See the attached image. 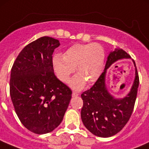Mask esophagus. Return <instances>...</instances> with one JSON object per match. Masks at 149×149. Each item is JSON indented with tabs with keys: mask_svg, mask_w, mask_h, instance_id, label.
Listing matches in <instances>:
<instances>
[{
	"mask_svg": "<svg viewBox=\"0 0 149 149\" xmlns=\"http://www.w3.org/2000/svg\"><path fill=\"white\" fill-rule=\"evenodd\" d=\"M72 96H73V97H78V96H79V94H78V93H76V91H73V93H72Z\"/></svg>",
	"mask_w": 149,
	"mask_h": 149,
	"instance_id": "obj_1",
	"label": "esophagus"
}]
</instances>
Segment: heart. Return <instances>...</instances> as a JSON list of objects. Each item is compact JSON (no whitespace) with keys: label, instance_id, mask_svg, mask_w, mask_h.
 I'll return each mask as SVG.
<instances>
[{"label":"heart","instance_id":"1","mask_svg":"<svg viewBox=\"0 0 149 149\" xmlns=\"http://www.w3.org/2000/svg\"><path fill=\"white\" fill-rule=\"evenodd\" d=\"M104 51L96 43L76 44L66 49L63 55L60 54L52 58V66L58 79L68 82L72 73L76 75L70 81V86L75 90L82 89L86 81L95 82L101 76L104 65Z\"/></svg>","mask_w":149,"mask_h":149}]
</instances>
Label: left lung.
Returning a JSON list of instances; mask_svg holds the SVG:
<instances>
[{
	"label": "left lung",
	"instance_id": "1",
	"mask_svg": "<svg viewBox=\"0 0 149 149\" xmlns=\"http://www.w3.org/2000/svg\"><path fill=\"white\" fill-rule=\"evenodd\" d=\"M130 58L131 57L125 51L119 47L110 51L103 73L90 89L82 93V122L87 130L95 136L108 138L117 134L131 116L139 85V74L134 61H132L135 67L134 81L125 97H114L106 84L107 69L118 61Z\"/></svg>",
	"mask_w": 149,
	"mask_h": 149
}]
</instances>
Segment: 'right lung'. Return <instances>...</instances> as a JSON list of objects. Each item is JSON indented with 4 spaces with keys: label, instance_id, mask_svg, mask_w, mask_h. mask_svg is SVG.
Instances as JSON below:
<instances>
[{
    "label": "right lung",
    "instance_id": "1",
    "mask_svg": "<svg viewBox=\"0 0 149 149\" xmlns=\"http://www.w3.org/2000/svg\"><path fill=\"white\" fill-rule=\"evenodd\" d=\"M59 40L42 37L26 45L16 58L10 79V95L25 127L45 134L61 123L72 91L54 74L52 54Z\"/></svg>",
    "mask_w": 149,
    "mask_h": 149
}]
</instances>
